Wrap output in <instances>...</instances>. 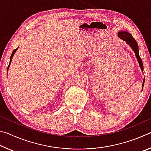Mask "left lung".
Returning <instances> with one entry per match:
<instances>
[{
  "instance_id": "8db88e82",
  "label": "left lung",
  "mask_w": 151,
  "mask_h": 151,
  "mask_svg": "<svg viewBox=\"0 0 151 151\" xmlns=\"http://www.w3.org/2000/svg\"><path fill=\"white\" fill-rule=\"evenodd\" d=\"M119 37L120 39H121L122 40H124L127 42V44L129 45L130 47H131L132 50H134V52L135 53V55H136L138 61H139V63L140 65V67L141 68V70L143 71V64L142 62L141 58L140 57L139 54V47H138V44L132 36L130 34L129 32H126V31H121L119 32ZM144 83H145V80L143 81V83H142V86H144Z\"/></svg>"
}]
</instances>
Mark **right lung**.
Returning <instances> with one entry per match:
<instances>
[{
    "instance_id": "1",
    "label": "right lung",
    "mask_w": 151,
    "mask_h": 151,
    "mask_svg": "<svg viewBox=\"0 0 151 151\" xmlns=\"http://www.w3.org/2000/svg\"><path fill=\"white\" fill-rule=\"evenodd\" d=\"M17 49H18V48H16V49H14V50H13V52H12V55H11V59H10V60H11V61H10V63H11V60H12V57H13V55H14V52H16V51H17ZM10 63H9V65H10ZM9 65L8 66V69H9Z\"/></svg>"
}]
</instances>
